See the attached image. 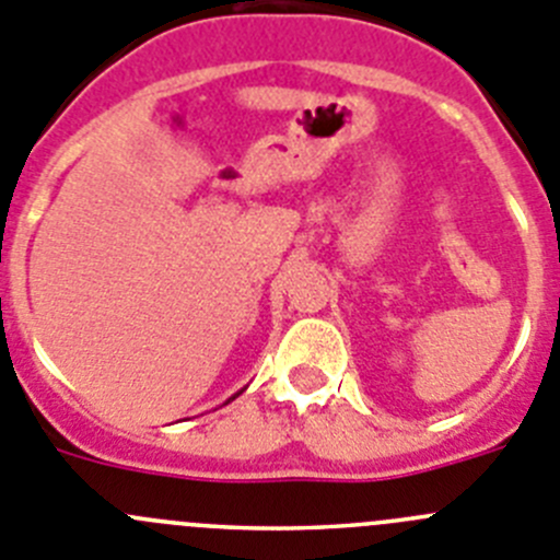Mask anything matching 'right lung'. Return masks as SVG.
I'll return each mask as SVG.
<instances>
[{
  "label": "right lung",
  "instance_id": "right-lung-1",
  "mask_svg": "<svg viewBox=\"0 0 560 560\" xmlns=\"http://www.w3.org/2000/svg\"><path fill=\"white\" fill-rule=\"evenodd\" d=\"M237 395H240V392H237ZM237 395H234V398H237ZM229 400H232V398H229Z\"/></svg>",
  "mask_w": 560,
  "mask_h": 560
}]
</instances>
